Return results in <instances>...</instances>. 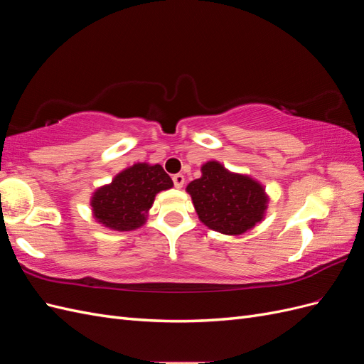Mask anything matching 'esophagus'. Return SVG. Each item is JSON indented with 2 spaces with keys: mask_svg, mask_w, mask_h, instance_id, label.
Masks as SVG:
<instances>
[{
  "mask_svg": "<svg viewBox=\"0 0 364 364\" xmlns=\"http://www.w3.org/2000/svg\"><path fill=\"white\" fill-rule=\"evenodd\" d=\"M173 182H174V186L176 188H182L183 186V183H185V178H183V174H174L173 176Z\"/></svg>",
  "mask_w": 364,
  "mask_h": 364,
  "instance_id": "obj_1",
  "label": "esophagus"
}]
</instances>
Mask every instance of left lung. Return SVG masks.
<instances>
[{
	"mask_svg": "<svg viewBox=\"0 0 364 364\" xmlns=\"http://www.w3.org/2000/svg\"><path fill=\"white\" fill-rule=\"evenodd\" d=\"M200 170L202 176L190 182L186 191L205 226L226 235H241L261 222L269 196L258 181L229 171L217 161H208Z\"/></svg>",
	"mask_w": 364,
	"mask_h": 364,
	"instance_id": "8db88e82",
	"label": "left lung"
}]
</instances>
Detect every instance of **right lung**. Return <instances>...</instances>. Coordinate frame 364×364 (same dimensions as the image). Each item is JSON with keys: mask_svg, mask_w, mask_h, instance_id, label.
<instances>
[{"mask_svg": "<svg viewBox=\"0 0 364 364\" xmlns=\"http://www.w3.org/2000/svg\"><path fill=\"white\" fill-rule=\"evenodd\" d=\"M171 186V178L159 164H134L118 173L111 183L95 190L91 199L94 218L119 232L141 228L155 196Z\"/></svg>", "mask_w": 364, "mask_h": 364, "instance_id": "obj_1", "label": "right lung"}]
</instances>
